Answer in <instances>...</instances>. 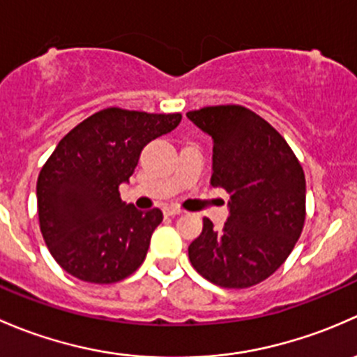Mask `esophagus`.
<instances>
[{"label":"esophagus","instance_id":"34e87169","mask_svg":"<svg viewBox=\"0 0 357 357\" xmlns=\"http://www.w3.org/2000/svg\"><path fill=\"white\" fill-rule=\"evenodd\" d=\"M163 213L167 216H175V215H180V213H182V209L177 208V206H165Z\"/></svg>","mask_w":357,"mask_h":357}]
</instances>
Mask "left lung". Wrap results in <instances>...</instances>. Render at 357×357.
Masks as SVG:
<instances>
[{
	"label": "left lung",
	"instance_id": "obj_1",
	"mask_svg": "<svg viewBox=\"0 0 357 357\" xmlns=\"http://www.w3.org/2000/svg\"><path fill=\"white\" fill-rule=\"evenodd\" d=\"M187 119L213 139L211 185L230 194L222 230L203 220L189 245L194 270L211 284L248 289L284 264L306 218V178L284 137L251 109L206 106Z\"/></svg>",
	"mask_w": 357,
	"mask_h": 357
}]
</instances>
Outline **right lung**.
<instances>
[{
    "label": "right lung",
    "instance_id": "add662e5",
    "mask_svg": "<svg viewBox=\"0 0 357 357\" xmlns=\"http://www.w3.org/2000/svg\"><path fill=\"white\" fill-rule=\"evenodd\" d=\"M180 120V113L106 108L58 142L38 178V215L51 256L72 277L115 284L146 259L163 213L125 204L119 187L142 148Z\"/></svg>",
    "mask_w": 357,
    "mask_h": 357
}]
</instances>
